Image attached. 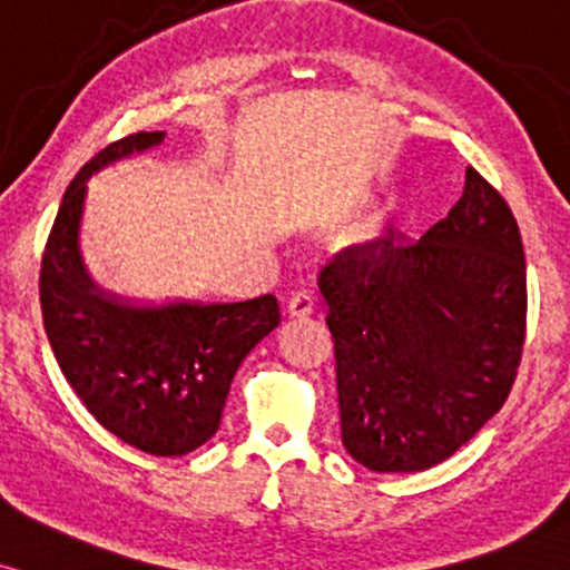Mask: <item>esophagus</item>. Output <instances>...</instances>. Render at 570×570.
I'll use <instances>...</instances> for the list:
<instances>
[{
    "label": "esophagus",
    "mask_w": 570,
    "mask_h": 570,
    "mask_svg": "<svg viewBox=\"0 0 570 570\" xmlns=\"http://www.w3.org/2000/svg\"><path fill=\"white\" fill-rule=\"evenodd\" d=\"M315 307V299L311 292H294L289 299H286V313L292 315V318H305V315H311Z\"/></svg>",
    "instance_id": "34e87169"
}]
</instances>
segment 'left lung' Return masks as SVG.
<instances>
[{
  "label": "left lung",
  "instance_id": "8db88e82",
  "mask_svg": "<svg viewBox=\"0 0 570 570\" xmlns=\"http://www.w3.org/2000/svg\"><path fill=\"white\" fill-rule=\"evenodd\" d=\"M318 289L342 445L363 468H435L504 406L525 340V255L512 209L472 167L420 242L390 228L345 246Z\"/></svg>",
  "mask_w": 570,
  "mask_h": 570
}]
</instances>
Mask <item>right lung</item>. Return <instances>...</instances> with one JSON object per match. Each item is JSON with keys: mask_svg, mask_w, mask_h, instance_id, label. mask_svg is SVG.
I'll use <instances>...</instances> for the list:
<instances>
[{"mask_svg": "<svg viewBox=\"0 0 570 570\" xmlns=\"http://www.w3.org/2000/svg\"><path fill=\"white\" fill-rule=\"evenodd\" d=\"M161 140L164 132L121 137L79 169L47 238L39 303L60 372L89 414L146 454L183 456L217 433L233 376L281 313L273 294L132 305L89 278L79 252L87 180Z\"/></svg>", "mask_w": 570, "mask_h": 570, "instance_id": "right-lung-1", "label": "right lung"}]
</instances>
